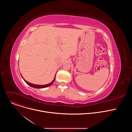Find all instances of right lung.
Masks as SVG:
<instances>
[{
	"label": "right lung",
	"mask_w": 132,
	"mask_h": 132,
	"mask_svg": "<svg viewBox=\"0 0 132 132\" xmlns=\"http://www.w3.org/2000/svg\"><path fill=\"white\" fill-rule=\"evenodd\" d=\"M22 78H23V77H22ZM55 79V78L54 79V80H53V81H52L50 84H47V85H34V84H30V83L28 82V81H27L26 80H25L24 79H23V80H24V81H25L28 85H29V86H30L32 87H33V88H46V87H47L51 86V85L53 83V82L54 81Z\"/></svg>",
	"instance_id": "add662e5"
}]
</instances>
